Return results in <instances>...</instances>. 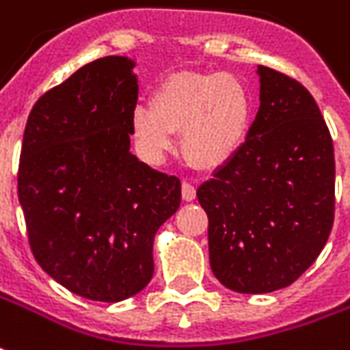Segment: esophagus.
<instances>
[{
  "instance_id": "esophagus-1",
  "label": "esophagus",
  "mask_w": 350,
  "mask_h": 350,
  "mask_svg": "<svg viewBox=\"0 0 350 350\" xmlns=\"http://www.w3.org/2000/svg\"><path fill=\"white\" fill-rule=\"evenodd\" d=\"M182 197L183 200H187V202H191V200H195V197H197V191H195V187H193L189 182L182 183Z\"/></svg>"
}]
</instances>
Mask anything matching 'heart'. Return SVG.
Wrapping results in <instances>:
<instances>
[{
	"mask_svg": "<svg viewBox=\"0 0 350 350\" xmlns=\"http://www.w3.org/2000/svg\"><path fill=\"white\" fill-rule=\"evenodd\" d=\"M252 124L248 87L231 73L182 72L167 77L151 94L150 106L131 113L134 146L148 163L167 155L182 131L183 157L212 170L239 153Z\"/></svg>",
	"mask_w": 350,
	"mask_h": 350,
	"instance_id": "obj_1",
	"label": "heart"
}]
</instances>
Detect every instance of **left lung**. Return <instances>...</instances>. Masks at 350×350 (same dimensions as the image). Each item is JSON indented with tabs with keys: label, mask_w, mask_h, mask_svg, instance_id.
<instances>
[{
	"label": "left lung",
	"mask_w": 350,
	"mask_h": 350,
	"mask_svg": "<svg viewBox=\"0 0 350 350\" xmlns=\"http://www.w3.org/2000/svg\"><path fill=\"white\" fill-rule=\"evenodd\" d=\"M260 109L231 161L197 189L210 267L239 294H269L311 267L336 202L334 144L311 92L258 66Z\"/></svg>",
	"instance_id": "left-lung-1"
}]
</instances>
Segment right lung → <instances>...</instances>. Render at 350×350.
Listing matches in <instances>:
<instances>
[{"mask_svg": "<svg viewBox=\"0 0 350 350\" xmlns=\"http://www.w3.org/2000/svg\"><path fill=\"white\" fill-rule=\"evenodd\" d=\"M136 62L104 56L31 107L18 165L28 239L41 269L73 294L116 303L153 277V239L182 183L131 153Z\"/></svg>", "mask_w": 350, "mask_h": 350, "instance_id": "1", "label": "right lung"}]
</instances>
